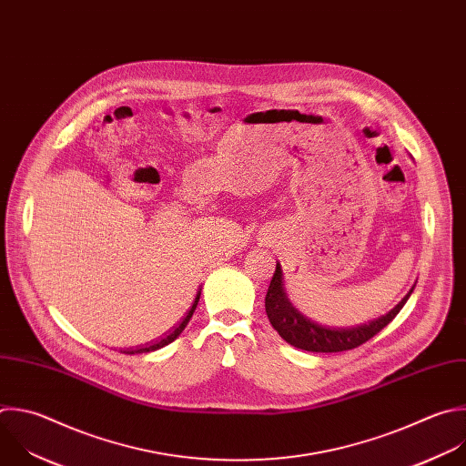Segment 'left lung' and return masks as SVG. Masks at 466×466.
I'll return each mask as SVG.
<instances>
[{"mask_svg":"<svg viewBox=\"0 0 466 466\" xmlns=\"http://www.w3.org/2000/svg\"><path fill=\"white\" fill-rule=\"evenodd\" d=\"M413 287L390 313L382 315L380 319H375L357 328H344V329L328 328V326L317 324L311 319H307L290 303L283 289L281 267L279 263H276V270L265 296V311L272 328L290 346L303 351H313V353H339V351L355 350L364 342H368L370 339H373L379 331H382L399 315V311L411 296Z\"/></svg>","mask_w":466,"mask_h":466,"instance_id":"left-lung-1","label":"left lung"}]
</instances>
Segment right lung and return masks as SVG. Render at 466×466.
<instances>
[{
  "mask_svg": "<svg viewBox=\"0 0 466 466\" xmlns=\"http://www.w3.org/2000/svg\"><path fill=\"white\" fill-rule=\"evenodd\" d=\"M199 296H201V290L196 294V299H194V303H192V307H190V311L187 313V317L183 319V322L174 329V331H170L163 340H159V342H155V344H151V346H147V348H137V350H127V351H124L126 355H135V353H149V351H155V350H161V348H165V346H168V344H172L183 331H185V328L188 326V322H190V319H192V315H194V311H196V307H198V301H199Z\"/></svg>",
  "mask_w": 466,
  "mask_h": 466,
  "instance_id": "1",
  "label": "right lung"
}]
</instances>
